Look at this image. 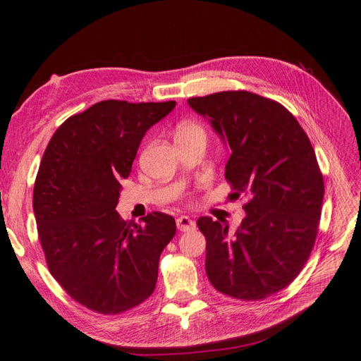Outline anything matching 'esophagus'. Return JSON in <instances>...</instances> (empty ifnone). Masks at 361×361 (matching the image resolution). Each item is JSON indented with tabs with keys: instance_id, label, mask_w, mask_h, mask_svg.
Instances as JSON below:
<instances>
[{
	"instance_id": "1",
	"label": "esophagus",
	"mask_w": 361,
	"mask_h": 361,
	"mask_svg": "<svg viewBox=\"0 0 361 361\" xmlns=\"http://www.w3.org/2000/svg\"><path fill=\"white\" fill-rule=\"evenodd\" d=\"M176 226L180 231H190L195 228V222L190 216H179L176 219Z\"/></svg>"
}]
</instances>
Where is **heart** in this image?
Returning a JSON list of instances; mask_svg holds the SVG:
<instances>
[{"label":"heart","mask_w":361,"mask_h":361,"mask_svg":"<svg viewBox=\"0 0 361 361\" xmlns=\"http://www.w3.org/2000/svg\"><path fill=\"white\" fill-rule=\"evenodd\" d=\"M176 140H204L206 128L197 121H183L176 127Z\"/></svg>","instance_id":"b5f03b06"}]
</instances>
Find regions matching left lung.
I'll use <instances>...</instances> for the list:
<instances>
[{"instance_id":"8db88e82","label":"left lung","mask_w":361,"mask_h":361,"mask_svg":"<svg viewBox=\"0 0 361 361\" xmlns=\"http://www.w3.org/2000/svg\"><path fill=\"white\" fill-rule=\"evenodd\" d=\"M188 103L231 149L226 179L233 198H250L233 235L227 224L198 218L207 278L233 299L263 300L288 287L314 247L324 198L315 151L291 111L270 98L222 91Z\"/></svg>"}]
</instances>
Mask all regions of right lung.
I'll return each instance as SVG.
<instances>
[{
	"mask_svg": "<svg viewBox=\"0 0 361 361\" xmlns=\"http://www.w3.org/2000/svg\"><path fill=\"white\" fill-rule=\"evenodd\" d=\"M176 102L104 100L61 123L37 173L32 207L46 264L71 299L103 315L143 303L175 218L152 212L127 222L115 207L145 133Z\"/></svg>",
	"mask_w": 361,
	"mask_h": 361,
	"instance_id": "obj_1",
	"label": "right lung"
}]
</instances>
